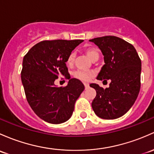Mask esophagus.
Wrapping results in <instances>:
<instances>
[{
  "instance_id": "esophagus-1",
  "label": "esophagus",
  "mask_w": 154,
  "mask_h": 154,
  "mask_svg": "<svg viewBox=\"0 0 154 154\" xmlns=\"http://www.w3.org/2000/svg\"><path fill=\"white\" fill-rule=\"evenodd\" d=\"M84 85H85V88H88V83H87V82H84Z\"/></svg>"
}]
</instances>
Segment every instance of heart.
<instances>
[{"mask_svg":"<svg viewBox=\"0 0 154 154\" xmlns=\"http://www.w3.org/2000/svg\"><path fill=\"white\" fill-rule=\"evenodd\" d=\"M85 52L93 62L97 61L100 59V51H99L97 48L94 47V46H88V47H86L85 48ZM75 52L74 51H72L69 54V56H68L67 60H66V64L68 66H72V65H73V63H74V60H75ZM74 76L76 78L80 79V80H83V81H88L92 77L93 74L91 72H86L81 70H78L74 72Z\"/></svg>","mask_w":154,"mask_h":154,"instance_id":"1","label":"heart"}]
</instances>
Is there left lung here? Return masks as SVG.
<instances>
[{"label": "left lung", "instance_id": "obj_1", "mask_svg": "<svg viewBox=\"0 0 154 154\" xmlns=\"http://www.w3.org/2000/svg\"><path fill=\"white\" fill-rule=\"evenodd\" d=\"M90 41L100 48L106 63L97 79L111 81L106 88L90 84L97 92L92 108L102 119H116L128 111L138 97L141 85V60L132 44L118 37L103 36Z\"/></svg>", "mask_w": 154, "mask_h": 154}]
</instances>
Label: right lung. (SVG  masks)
<instances>
[{
	"mask_svg": "<svg viewBox=\"0 0 154 154\" xmlns=\"http://www.w3.org/2000/svg\"><path fill=\"white\" fill-rule=\"evenodd\" d=\"M82 40H43L35 44L24 56L21 80L27 101L34 112L48 123L60 124L69 119L76 100L85 86L70 77L66 60ZM59 75L69 80L64 87H57Z\"/></svg>",
	"mask_w": 154,
	"mask_h": 154,
	"instance_id": "1",
	"label": "right lung"
}]
</instances>
